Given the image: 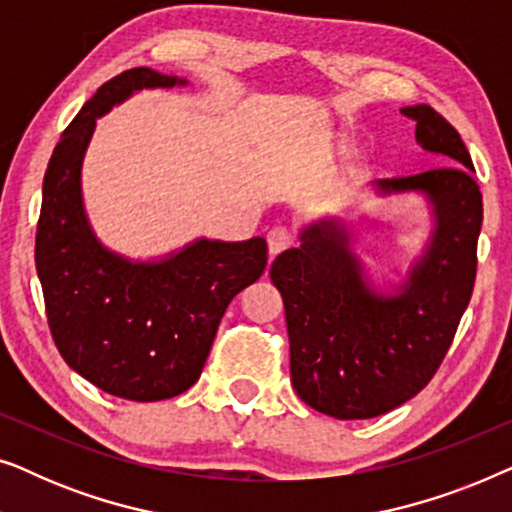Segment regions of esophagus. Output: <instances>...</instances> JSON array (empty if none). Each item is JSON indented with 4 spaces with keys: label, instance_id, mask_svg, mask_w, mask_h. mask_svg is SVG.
Segmentation results:
<instances>
[{
    "label": "esophagus",
    "instance_id": "obj_1",
    "mask_svg": "<svg viewBox=\"0 0 512 512\" xmlns=\"http://www.w3.org/2000/svg\"><path fill=\"white\" fill-rule=\"evenodd\" d=\"M293 244V235H291V230L289 228H284V226H275L268 233V249H270V254L272 256H277V254H282L284 249H289Z\"/></svg>",
    "mask_w": 512,
    "mask_h": 512
}]
</instances>
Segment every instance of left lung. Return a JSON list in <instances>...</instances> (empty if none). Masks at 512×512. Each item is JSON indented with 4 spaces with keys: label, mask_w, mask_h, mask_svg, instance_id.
Masks as SVG:
<instances>
[{
    "label": "left lung",
    "mask_w": 512,
    "mask_h": 512,
    "mask_svg": "<svg viewBox=\"0 0 512 512\" xmlns=\"http://www.w3.org/2000/svg\"><path fill=\"white\" fill-rule=\"evenodd\" d=\"M401 111L417 121L419 146L445 163L370 181L380 198L422 193L431 207V237L408 279L375 291L352 251V228L338 219L305 226L300 247L270 268L284 298L293 389L335 419H370L417 396L443 363L475 284L482 193L473 160L429 104Z\"/></svg>",
    "instance_id": "8db88e82"
}]
</instances>
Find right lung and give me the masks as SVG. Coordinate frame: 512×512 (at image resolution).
I'll list each match as a JSON object with an SVG mask.
<instances>
[{
  "mask_svg": "<svg viewBox=\"0 0 512 512\" xmlns=\"http://www.w3.org/2000/svg\"><path fill=\"white\" fill-rule=\"evenodd\" d=\"M186 83L149 67L114 76L62 132L44 177L34 258L55 345L95 387L139 403L198 382L228 303L268 265L263 237H200L158 261H130L90 228L81 165L97 118L137 90Z\"/></svg>",
  "mask_w": 512,
  "mask_h": 512,
  "instance_id": "obj_1",
  "label": "right lung"
}]
</instances>
